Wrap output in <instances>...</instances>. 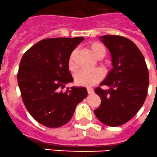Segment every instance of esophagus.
Returning a JSON list of instances; mask_svg holds the SVG:
<instances>
[{
    "label": "esophagus",
    "mask_w": 157,
    "mask_h": 157,
    "mask_svg": "<svg viewBox=\"0 0 157 157\" xmlns=\"http://www.w3.org/2000/svg\"><path fill=\"white\" fill-rule=\"evenodd\" d=\"M87 91H88L89 94H93V92H94L93 88H90V87H88V88H87Z\"/></svg>",
    "instance_id": "1"
}]
</instances>
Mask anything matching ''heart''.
Listing matches in <instances>:
<instances>
[{"mask_svg":"<svg viewBox=\"0 0 157 157\" xmlns=\"http://www.w3.org/2000/svg\"><path fill=\"white\" fill-rule=\"evenodd\" d=\"M89 48L91 50L97 58L101 59L106 54V48L103 44L100 42H93L89 44ZM76 49H74L71 52L70 56L68 57V68L70 70H73L76 67L75 58L76 55ZM104 72L101 69L96 68L93 70H86V69H81L76 72L74 76V80L76 85H81V86H93L96 85L97 82L101 81L103 78Z\"/></svg>","mask_w":157,"mask_h":157,"instance_id":"b5f03b06","label":"heart"}]
</instances>
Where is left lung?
<instances>
[{
	"instance_id": "1",
	"label": "left lung",
	"mask_w": 157,
	"mask_h": 157,
	"mask_svg": "<svg viewBox=\"0 0 157 157\" xmlns=\"http://www.w3.org/2000/svg\"><path fill=\"white\" fill-rule=\"evenodd\" d=\"M111 54L113 68L95 93L101 104L94 110L100 121L117 127L131 120L142 107L148 93L149 76L145 60L137 46L121 36L105 35L100 37Z\"/></svg>"
}]
</instances>
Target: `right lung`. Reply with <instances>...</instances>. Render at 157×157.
Wrapping results in <instances>:
<instances>
[{
    "label": "right lung",
    "instance_id": "obj_1",
    "mask_svg": "<svg viewBox=\"0 0 157 157\" xmlns=\"http://www.w3.org/2000/svg\"><path fill=\"white\" fill-rule=\"evenodd\" d=\"M84 37L44 39L32 46L22 56L17 81L23 102L38 123L59 128L70 121L76 105L88 95L85 87H71L68 57Z\"/></svg>",
    "mask_w": 157,
    "mask_h": 157
}]
</instances>
